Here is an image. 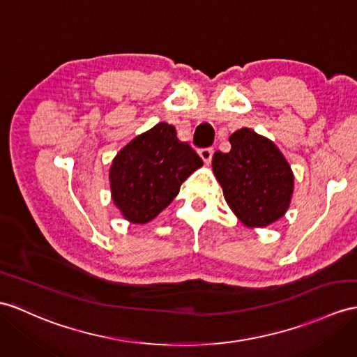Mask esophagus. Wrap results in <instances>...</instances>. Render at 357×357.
Instances as JSON below:
<instances>
[{"label":"esophagus","mask_w":357,"mask_h":357,"mask_svg":"<svg viewBox=\"0 0 357 357\" xmlns=\"http://www.w3.org/2000/svg\"><path fill=\"white\" fill-rule=\"evenodd\" d=\"M198 154H199V158L204 160V163H211L212 155H213V149H212V146H207V149L199 150Z\"/></svg>","instance_id":"esophagus-1"}]
</instances>
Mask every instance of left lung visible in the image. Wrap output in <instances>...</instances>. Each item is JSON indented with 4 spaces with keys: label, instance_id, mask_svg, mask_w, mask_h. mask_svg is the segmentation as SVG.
I'll return each instance as SVG.
<instances>
[{
    "label": "left lung",
    "instance_id": "left-lung-1",
    "mask_svg": "<svg viewBox=\"0 0 357 357\" xmlns=\"http://www.w3.org/2000/svg\"><path fill=\"white\" fill-rule=\"evenodd\" d=\"M229 153L216 151L212 169L233 213L248 227H265L286 213L294 174L280 150L251 128L234 132Z\"/></svg>",
    "mask_w": 357,
    "mask_h": 357
}]
</instances>
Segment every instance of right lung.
<instances>
[{
  "mask_svg": "<svg viewBox=\"0 0 357 357\" xmlns=\"http://www.w3.org/2000/svg\"><path fill=\"white\" fill-rule=\"evenodd\" d=\"M203 165L176 127L159 123L136 136L113 159L109 180L113 203L126 220L145 224L177 197L183 181Z\"/></svg>",
  "mask_w": 357,
  "mask_h": 357,
  "instance_id": "right-lung-1",
  "label": "right lung"
}]
</instances>
